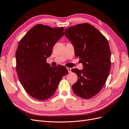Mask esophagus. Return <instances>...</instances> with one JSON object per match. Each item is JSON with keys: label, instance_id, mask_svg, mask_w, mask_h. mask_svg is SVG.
<instances>
[{"label": "esophagus", "instance_id": "1", "mask_svg": "<svg viewBox=\"0 0 129 129\" xmlns=\"http://www.w3.org/2000/svg\"><path fill=\"white\" fill-rule=\"evenodd\" d=\"M67 70L68 71V72L70 73H71L72 72V69L71 68H69V67H67Z\"/></svg>", "mask_w": 129, "mask_h": 129}]
</instances>
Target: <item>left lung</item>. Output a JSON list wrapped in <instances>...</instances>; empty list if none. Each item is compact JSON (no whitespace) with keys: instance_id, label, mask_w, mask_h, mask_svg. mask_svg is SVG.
Instances as JSON below:
<instances>
[{"instance_id":"obj_1","label":"left lung","mask_w":129,"mask_h":129,"mask_svg":"<svg viewBox=\"0 0 129 129\" xmlns=\"http://www.w3.org/2000/svg\"><path fill=\"white\" fill-rule=\"evenodd\" d=\"M64 35L83 64L82 70L72 69L78 77L72 85L73 91L81 98L90 99L101 91L110 73L111 52L108 41L99 30L87 23L66 28Z\"/></svg>"}]
</instances>
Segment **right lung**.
<instances>
[{"instance_id": "obj_1", "label": "right lung", "mask_w": 129, "mask_h": 129, "mask_svg": "<svg viewBox=\"0 0 129 129\" xmlns=\"http://www.w3.org/2000/svg\"><path fill=\"white\" fill-rule=\"evenodd\" d=\"M63 27L38 24L19 43L15 53L19 80L26 91L38 100L52 97L62 77L68 73L63 66L52 67L46 62L53 46L63 36Z\"/></svg>"}]
</instances>
